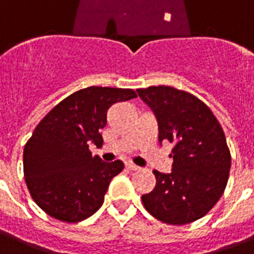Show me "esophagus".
Here are the masks:
<instances>
[{"instance_id":"obj_1","label":"esophagus","mask_w":254,"mask_h":254,"mask_svg":"<svg viewBox=\"0 0 254 254\" xmlns=\"http://www.w3.org/2000/svg\"><path fill=\"white\" fill-rule=\"evenodd\" d=\"M125 167H127V170H130V171H138V170H139V167L135 166V164H134V163H131V162L125 163Z\"/></svg>"}]
</instances>
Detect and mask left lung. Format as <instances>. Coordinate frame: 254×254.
Listing matches in <instances>:
<instances>
[{
  "mask_svg": "<svg viewBox=\"0 0 254 254\" xmlns=\"http://www.w3.org/2000/svg\"><path fill=\"white\" fill-rule=\"evenodd\" d=\"M137 92L155 113L159 142L174 143L172 172L154 171L156 185L142 195V203L163 223H191L213 209L227 185L231 152L223 129L211 109L189 92L170 86Z\"/></svg>",
  "mask_w": 254,
  "mask_h": 254,
  "instance_id": "8db88e82",
  "label": "left lung"
}]
</instances>
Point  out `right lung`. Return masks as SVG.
<instances>
[{
	"mask_svg": "<svg viewBox=\"0 0 254 254\" xmlns=\"http://www.w3.org/2000/svg\"><path fill=\"white\" fill-rule=\"evenodd\" d=\"M137 98L131 88L91 87L73 92L35 127L23 150L27 188L36 205L55 219L77 223L96 213L124 163L102 162L88 145H103L100 131L115 103Z\"/></svg>",
	"mask_w": 254,
	"mask_h": 254,
	"instance_id": "obj_1",
	"label": "right lung"
}]
</instances>
